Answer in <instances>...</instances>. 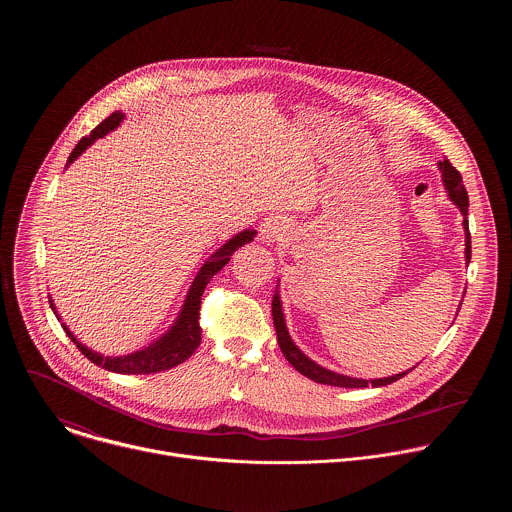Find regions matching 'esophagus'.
<instances>
[{"label":"esophagus","instance_id":"obj_1","mask_svg":"<svg viewBox=\"0 0 512 512\" xmlns=\"http://www.w3.org/2000/svg\"><path fill=\"white\" fill-rule=\"evenodd\" d=\"M288 230H290V220L286 219L284 215H272L260 224V238H262V242L274 244V242L284 240Z\"/></svg>","mask_w":512,"mask_h":512}]
</instances>
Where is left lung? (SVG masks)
<instances>
[{
    "instance_id": "left-lung-1",
    "label": "left lung",
    "mask_w": 512,
    "mask_h": 512,
    "mask_svg": "<svg viewBox=\"0 0 512 512\" xmlns=\"http://www.w3.org/2000/svg\"><path fill=\"white\" fill-rule=\"evenodd\" d=\"M439 171H441V181L443 187L447 191V197L453 201V205L459 209V213L463 215V228H465V264L471 262V234H469V220H467V209H469V197L461 179V173L449 163V159H443L438 163ZM459 311V309H457ZM272 317H274V327H276V335H278V345L284 353V357L290 361V365L301 372L303 376L319 382V384H329V386H341V388H366L370 386H386L396 382L398 378L406 376L412 368H408L406 372H398L394 376H384V378H353V376H345L339 372H333L329 368H323L317 365L315 361H311L290 337L288 325H286V317H284V309H282V299H280V292L276 288L274 299H272Z\"/></svg>"
}]
</instances>
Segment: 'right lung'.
Segmentation results:
<instances>
[{"label":"right lung","instance_id":"right-lung-1","mask_svg":"<svg viewBox=\"0 0 512 512\" xmlns=\"http://www.w3.org/2000/svg\"><path fill=\"white\" fill-rule=\"evenodd\" d=\"M124 112L116 110L114 114H110L104 122H100L90 136L82 138L73 151L69 155L67 167L74 163L88 147L92 146L98 138H104L106 134L114 132L122 122H124ZM256 236V230L252 228H244L242 232L234 234L232 238H228L215 254H211L205 264L201 266V270L197 272L187 297L181 305V311L177 315V319L173 321V325L155 341H151L147 347H142L140 351H134L130 355H120V357H104L92 349H88L84 343H80L74 337L73 331L67 327V323H63L61 315L57 313V307L53 303V299L49 297L51 309L55 311L57 319L61 321L65 333L69 335V339L76 345V349L94 365L102 366L110 372H118V374H151V372H161V370H169L173 366L181 365L183 361H187L197 347L201 345V327H199V309H201V295L205 292L207 284L211 282L213 276H217L220 270L230 262V256L244 244L252 242Z\"/></svg>","mask_w":512,"mask_h":512}]
</instances>
